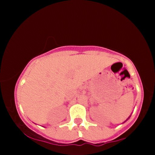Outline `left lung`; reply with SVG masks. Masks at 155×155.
<instances>
[{"instance_id": "left-lung-1", "label": "left lung", "mask_w": 155, "mask_h": 155, "mask_svg": "<svg viewBox=\"0 0 155 155\" xmlns=\"http://www.w3.org/2000/svg\"><path fill=\"white\" fill-rule=\"evenodd\" d=\"M130 117H129V118H130ZM128 118H127V119H128ZM127 120H126V121H127Z\"/></svg>"}]
</instances>
